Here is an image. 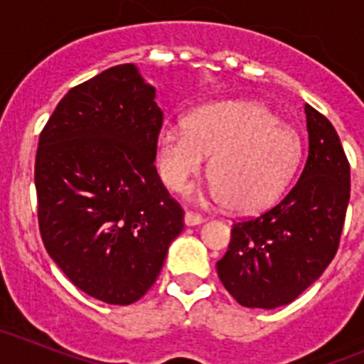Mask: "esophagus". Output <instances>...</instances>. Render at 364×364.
I'll list each match as a JSON object with an SVG mask.
<instances>
[{
  "label": "esophagus",
  "instance_id": "obj_1",
  "mask_svg": "<svg viewBox=\"0 0 364 364\" xmlns=\"http://www.w3.org/2000/svg\"><path fill=\"white\" fill-rule=\"evenodd\" d=\"M184 222H186V226H198V224H202V222H204V217L198 213H195V211H186Z\"/></svg>",
  "mask_w": 364,
  "mask_h": 364
}]
</instances>
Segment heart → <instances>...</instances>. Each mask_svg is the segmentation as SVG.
<instances>
[{"mask_svg": "<svg viewBox=\"0 0 364 364\" xmlns=\"http://www.w3.org/2000/svg\"><path fill=\"white\" fill-rule=\"evenodd\" d=\"M301 154L297 131L255 102L198 111L188 127H164L156 142L160 175L175 191H182L211 156L215 197L235 213H257L275 204L290 186Z\"/></svg>", "mask_w": 364, "mask_h": 364, "instance_id": "1", "label": "heart"}]
</instances>
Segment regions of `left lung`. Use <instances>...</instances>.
<instances>
[{
  "mask_svg": "<svg viewBox=\"0 0 364 364\" xmlns=\"http://www.w3.org/2000/svg\"><path fill=\"white\" fill-rule=\"evenodd\" d=\"M308 159L291 191L269 210L235 222L220 282L246 308L282 306L336 257L350 200V164L339 134L306 104Z\"/></svg>",
  "mask_w": 364,
  "mask_h": 364,
  "instance_id": "obj_1",
  "label": "left lung"
}]
</instances>
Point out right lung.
<instances>
[{"label":"right lung","instance_id":"1","mask_svg":"<svg viewBox=\"0 0 364 364\" xmlns=\"http://www.w3.org/2000/svg\"><path fill=\"white\" fill-rule=\"evenodd\" d=\"M162 124L154 87L124 63L73 87L40 134L43 246L76 288L107 304L144 297L184 230L154 166Z\"/></svg>","mask_w":364,"mask_h":364}]
</instances>
